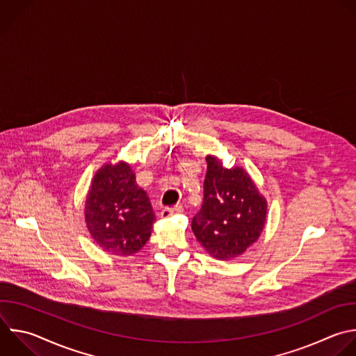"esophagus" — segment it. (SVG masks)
Returning a JSON list of instances; mask_svg holds the SVG:
<instances>
[{"mask_svg":"<svg viewBox=\"0 0 356 356\" xmlns=\"http://www.w3.org/2000/svg\"><path fill=\"white\" fill-rule=\"evenodd\" d=\"M184 211V208L181 207V205H176V207H173V208H163L162 211H161V216L162 218H169V216H172V215H176V213H181Z\"/></svg>","mask_w":356,"mask_h":356,"instance_id":"esophagus-1","label":"esophagus"}]
</instances>
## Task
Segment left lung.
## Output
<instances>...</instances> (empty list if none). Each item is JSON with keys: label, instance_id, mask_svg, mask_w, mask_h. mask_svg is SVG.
Returning <instances> with one entry per match:
<instances>
[{"label": "left lung", "instance_id": "8db88e82", "mask_svg": "<svg viewBox=\"0 0 356 356\" xmlns=\"http://www.w3.org/2000/svg\"><path fill=\"white\" fill-rule=\"evenodd\" d=\"M204 202L191 229L208 254L232 260L257 242L266 225L267 200L242 168L226 169L208 155Z\"/></svg>", "mask_w": 356, "mask_h": 356}]
</instances>
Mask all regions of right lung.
<instances>
[{
    "label": "right lung",
    "mask_w": 356,
    "mask_h": 356,
    "mask_svg": "<svg viewBox=\"0 0 356 356\" xmlns=\"http://www.w3.org/2000/svg\"><path fill=\"white\" fill-rule=\"evenodd\" d=\"M85 222L95 243L114 256H133L151 238L155 213L126 162L106 163L92 179Z\"/></svg>",
    "instance_id": "add662e5"
}]
</instances>
